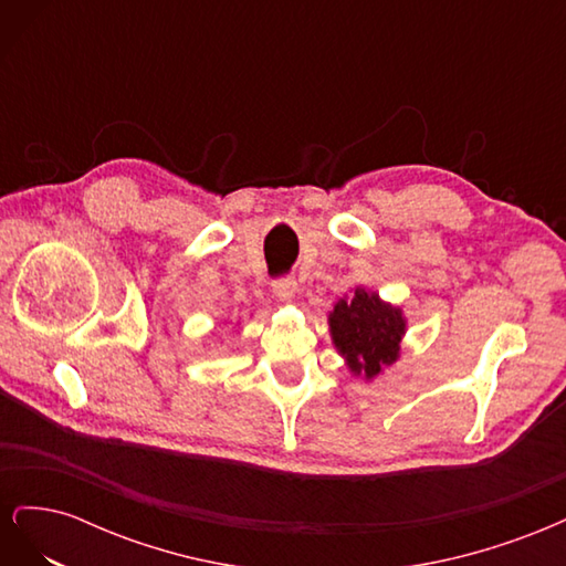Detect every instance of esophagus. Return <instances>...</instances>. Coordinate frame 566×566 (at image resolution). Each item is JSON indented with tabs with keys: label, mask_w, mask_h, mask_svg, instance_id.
Returning a JSON list of instances; mask_svg holds the SVG:
<instances>
[{
	"label": "esophagus",
	"mask_w": 566,
	"mask_h": 566,
	"mask_svg": "<svg viewBox=\"0 0 566 566\" xmlns=\"http://www.w3.org/2000/svg\"><path fill=\"white\" fill-rule=\"evenodd\" d=\"M271 287H273V293H276V297H281V300H290V297H295V293H297V283H295L293 276L273 279Z\"/></svg>",
	"instance_id": "1"
}]
</instances>
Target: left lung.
Listing matches in <instances>:
<instances>
[{
	"mask_svg": "<svg viewBox=\"0 0 566 566\" xmlns=\"http://www.w3.org/2000/svg\"><path fill=\"white\" fill-rule=\"evenodd\" d=\"M403 325L399 310L382 304L378 295H368L366 290H356L352 300H339L331 314L335 347L347 358L349 368L366 373V378L397 361Z\"/></svg>",
	"mask_w": 566,
	"mask_h": 566,
	"instance_id": "left-lung-1",
	"label": "left lung"
}]
</instances>
